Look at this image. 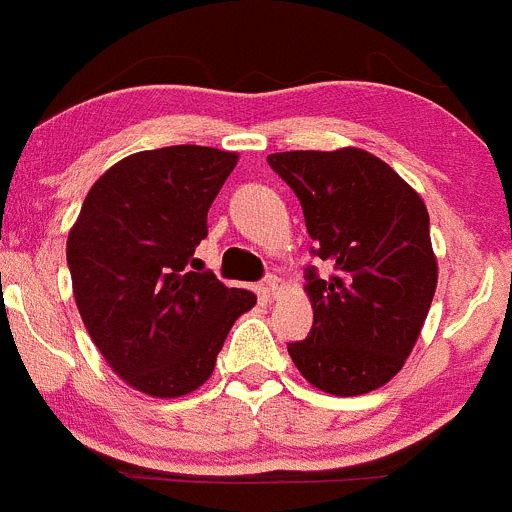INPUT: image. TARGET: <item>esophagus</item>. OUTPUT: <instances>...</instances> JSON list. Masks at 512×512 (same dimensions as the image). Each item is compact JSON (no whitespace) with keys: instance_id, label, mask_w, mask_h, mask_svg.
I'll return each instance as SVG.
<instances>
[{"instance_id":"1","label":"esophagus","mask_w":512,"mask_h":512,"mask_svg":"<svg viewBox=\"0 0 512 512\" xmlns=\"http://www.w3.org/2000/svg\"><path fill=\"white\" fill-rule=\"evenodd\" d=\"M280 288H283V280H280L278 275H267V278H265L267 295H272V298H275V295L280 293Z\"/></svg>"}]
</instances>
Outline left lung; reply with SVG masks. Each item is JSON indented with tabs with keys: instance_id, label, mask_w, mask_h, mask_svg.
<instances>
[{
	"instance_id": "8db88e82",
	"label": "left lung",
	"mask_w": 512,
	"mask_h": 512,
	"mask_svg": "<svg viewBox=\"0 0 512 512\" xmlns=\"http://www.w3.org/2000/svg\"><path fill=\"white\" fill-rule=\"evenodd\" d=\"M267 164L295 191L310 247L333 272L305 270L313 328L288 343L300 374L336 396L379 389L401 371L437 288L422 197L364 148L283 151Z\"/></svg>"
}]
</instances>
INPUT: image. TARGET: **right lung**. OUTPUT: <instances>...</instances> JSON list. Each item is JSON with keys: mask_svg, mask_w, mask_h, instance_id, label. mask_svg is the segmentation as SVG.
Returning <instances> with one entry per match:
<instances>
[{"mask_svg": "<svg viewBox=\"0 0 512 512\" xmlns=\"http://www.w3.org/2000/svg\"><path fill=\"white\" fill-rule=\"evenodd\" d=\"M234 164L237 154L209 146L126 156L90 186L68 234L80 318L108 366L148 396L199 389L232 323L257 303L194 257Z\"/></svg>", "mask_w": 512, "mask_h": 512, "instance_id": "1", "label": "right lung"}]
</instances>
